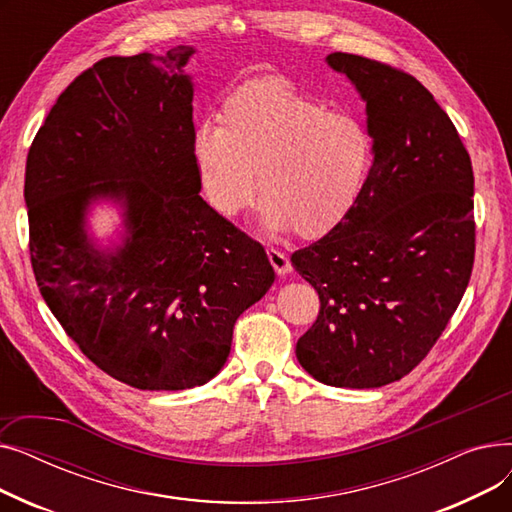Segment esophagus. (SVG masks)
<instances>
[{
  "label": "esophagus",
  "instance_id": "esophagus-1",
  "mask_svg": "<svg viewBox=\"0 0 512 512\" xmlns=\"http://www.w3.org/2000/svg\"><path fill=\"white\" fill-rule=\"evenodd\" d=\"M267 259H270V263H272V267H274L278 276L290 274V270H292L290 261H288V257H286L282 251H278V249H267Z\"/></svg>",
  "mask_w": 512,
  "mask_h": 512
}]
</instances>
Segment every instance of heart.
I'll return each mask as SVG.
<instances>
[{"label": "heart", "mask_w": 512, "mask_h": 512, "mask_svg": "<svg viewBox=\"0 0 512 512\" xmlns=\"http://www.w3.org/2000/svg\"><path fill=\"white\" fill-rule=\"evenodd\" d=\"M193 159L207 203L224 218L257 193L261 222L301 236L332 230L357 203L369 176L373 143L365 124L330 112L282 78L238 87L222 105V124L201 122Z\"/></svg>", "instance_id": "b5f03b06"}]
</instances>
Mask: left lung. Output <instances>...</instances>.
I'll return each instance as SVG.
<instances>
[{
  "label": "left lung",
  "mask_w": 512,
  "mask_h": 512,
  "mask_svg": "<svg viewBox=\"0 0 512 512\" xmlns=\"http://www.w3.org/2000/svg\"><path fill=\"white\" fill-rule=\"evenodd\" d=\"M326 62L365 101L373 164L344 220L290 257L321 303L297 359L321 384L380 388L432 351L467 290L473 168L417 78L342 51Z\"/></svg>",
  "instance_id": "obj_1"
}]
</instances>
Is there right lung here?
<instances>
[{"label": "right lung", "mask_w": 512, "mask_h": 512, "mask_svg": "<svg viewBox=\"0 0 512 512\" xmlns=\"http://www.w3.org/2000/svg\"><path fill=\"white\" fill-rule=\"evenodd\" d=\"M195 47L105 58L76 76L26 157L31 263L51 313L99 369L139 390H186L224 367L232 330L276 280L263 247L199 195ZM123 209L101 248L90 207Z\"/></svg>", "instance_id": "right-lung-1"}]
</instances>
